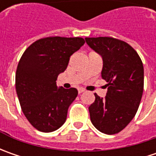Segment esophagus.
<instances>
[{
  "label": "esophagus",
  "mask_w": 156,
  "mask_h": 156,
  "mask_svg": "<svg viewBox=\"0 0 156 156\" xmlns=\"http://www.w3.org/2000/svg\"><path fill=\"white\" fill-rule=\"evenodd\" d=\"M83 92H85V89H84V88H82V87L78 88V93L81 94V93H83Z\"/></svg>",
  "instance_id": "34e87169"
}]
</instances>
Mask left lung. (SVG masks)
I'll list each match as a JSON object with an SVG mask.
<instances>
[{"mask_svg": "<svg viewBox=\"0 0 156 156\" xmlns=\"http://www.w3.org/2000/svg\"><path fill=\"white\" fill-rule=\"evenodd\" d=\"M102 57L101 77L108 82L105 98L94 94L89 106L90 120L100 132L115 135L135 117L144 86V69L137 52L127 42L113 37L85 38Z\"/></svg>", "mask_w": 156, "mask_h": 156, "instance_id": "obj_1", "label": "left lung"}]
</instances>
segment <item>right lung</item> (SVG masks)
Returning <instances> with one entry per match:
<instances>
[{
  "label": "right lung",
  "instance_id": "1",
  "mask_svg": "<svg viewBox=\"0 0 156 156\" xmlns=\"http://www.w3.org/2000/svg\"><path fill=\"white\" fill-rule=\"evenodd\" d=\"M84 43L81 37H46L34 41L21 55L15 74L16 93L24 115L41 132H53L66 122L78 91L58 87L57 77Z\"/></svg>",
  "mask_w": 156,
  "mask_h": 156
}]
</instances>
